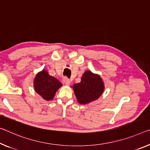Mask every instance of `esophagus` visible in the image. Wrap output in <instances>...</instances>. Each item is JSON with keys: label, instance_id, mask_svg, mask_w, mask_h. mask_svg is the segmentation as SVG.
Here are the masks:
<instances>
[{"label": "esophagus", "instance_id": "obj_1", "mask_svg": "<svg viewBox=\"0 0 150 150\" xmlns=\"http://www.w3.org/2000/svg\"><path fill=\"white\" fill-rule=\"evenodd\" d=\"M63 82H64V83H65L67 85H69L71 84V81L69 79H67V77L64 78V79H63Z\"/></svg>", "mask_w": 150, "mask_h": 150}]
</instances>
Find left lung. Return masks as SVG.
<instances>
[{"label": "left lung", "instance_id": "8db88e82", "mask_svg": "<svg viewBox=\"0 0 150 150\" xmlns=\"http://www.w3.org/2000/svg\"><path fill=\"white\" fill-rule=\"evenodd\" d=\"M72 88L78 103L85 105L99 98L105 89V85L100 75L86 71L81 82L73 85Z\"/></svg>", "mask_w": 150, "mask_h": 150}]
</instances>
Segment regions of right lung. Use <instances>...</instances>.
<instances>
[{
  "instance_id": "1",
  "label": "right lung",
  "mask_w": 150,
  "mask_h": 150,
  "mask_svg": "<svg viewBox=\"0 0 150 150\" xmlns=\"http://www.w3.org/2000/svg\"><path fill=\"white\" fill-rule=\"evenodd\" d=\"M62 85L58 79L49 75L45 69L38 73L33 81L35 91L46 101L52 100L56 92Z\"/></svg>"
}]
</instances>
